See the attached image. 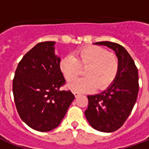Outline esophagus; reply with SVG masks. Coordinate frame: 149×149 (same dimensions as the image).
Returning <instances> with one entry per match:
<instances>
[{
    "label": "esophagus",
    "instance_id": "34e87169",
    "mask_svg": "<svg viewBox=\"0 0 149 149\" xmlns=\"http://www.w3.org/2000/svg\"><path fill=\"white\" fill-rule=\"evenodd\" d=\"M73 94H74L75 97H80V96H81V94L80 93H78V92H74V93H73Z\"/></svg>",
    "mask_w": 149,
    "mask_h": 149
}]
</instances>
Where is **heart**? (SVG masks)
I'll use <instances>...</instances> for the list:
<instances>
[{
	"instance_id": "obj_1",
	"label": "heart",
	"mask_w": 149,
	"mask_h": 149,
	"mask_svg": "<svg viewBox=\"0 0 149 149\" xmlns=\"http://www.w3.org/2000/svg\"><path fill=\"white\" fill-rule=\"evenodd\" d=\"M119 60L112 52L100 46L84 47L75 52L73 56H66L60 62V69L67 81H72L81 74V68L85 77L69 82V89L78 93L104 90L115 81L119 72Z\"/></svg>"
}]
</instances>
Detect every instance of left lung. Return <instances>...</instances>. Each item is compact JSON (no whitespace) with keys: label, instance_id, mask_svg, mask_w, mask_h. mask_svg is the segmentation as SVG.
I'll list each match as a JSON object with an SVG mask.
<instances>
[{"label":"left lung","instance_id":"left-lung-1","mask_svg":"<svg viewBox=\"0 0 149 149\" xmlns=\"http://www.w3.org/2000/svg\"><path fill=\"white\" fill-rule=\"evenodd\" d=\"M115 51L118 57L119 72L114 83L107 90L94 96H88V105L84 114L93 128L112 132L121 127L130 115L139 92L138 69L127 50L117 43H94Z\"/></svg>","mask_w":149,"mask_h":149}]
</instances>
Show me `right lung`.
I'll return each mask as SVG.
<instances>
[{
    "label": "right lung",
    "instance_id": "1",
    "mask_svg": "<svg viewBox=\"0 0 149 149\" xmlns=\"http://www.w3.org/2000/svg\"><path fill=\"white\" fill-rule=\"evenodd\" d=\"M54 44L40 42L29 50L18 63L13 81L18 114L28 126L40 132L56 128L75 98L70 90L60 89L65 80Z\"/></svg>",
    "mask_w": 149,
    "mask_h": 149
}]
</instances>
